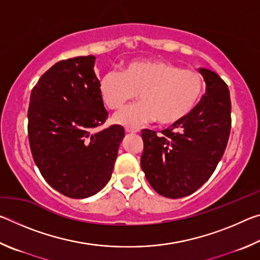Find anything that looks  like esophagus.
<instances>
[{
  "label": "esophagus",
  "mask_w": 260,
  "mask_h": 260,
  "mask_svg": "<svg viewBox=\"0 0 260 260\" xmlns=\"http://www.w3.org/2000/svg\"><path fill=\"white\" fill-rule=\"evenodd\" d=\"M125 131H126V133H132V134L139 133V132H140L139 128H133V127H126Z\"/></svg>",
  "instance_id": "esophagus-1"
}]
</instances>
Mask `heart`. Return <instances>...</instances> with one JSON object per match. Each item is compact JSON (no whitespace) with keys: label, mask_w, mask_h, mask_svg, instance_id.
Segmentation results:
<instances>
[{"label":"heart","mask_w":260,"mask_h":260,"mask_svg":"<svg viewBox=\"0 0 260 260\" xmlns=\"http://www.w3.org/2000/svg\"><path fill=\"white\" fill-rule=\"evenodd\" d=\"M201 74L160 59L132 60L121 72H105L99 94L105 107L118 110L136 94L140 102L120 110L112 118L117 125L136 127L157 120L159 125L178 124L190 113L203 95Z\"/></svg>","instance_id":"b5f03b06"}]
</instances>
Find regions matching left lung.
Instances as JSON below:
<instances>
[{
    "instance_id": "obj_1",
    "label": "left lung",
    "mask_w": 260,
    "mask_h": 260,
    "mask_svg": "<svg viewBox=\"0 0 260 260\" xmlns=\"http://www.w3.org/2000/svg\"><path fill=\"white\" fill-rule=\"evenodd\" d=\"M206 93L188 116L160 132L142 131V167L151 187L167 199H181L208 181L225 152L231 132V95L225 81L199 69Z\"/></svg>"
}]
</instances>
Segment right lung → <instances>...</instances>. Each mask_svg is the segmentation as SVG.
Wrapping results in <instances>:
<instances>
[{
  "instance_id": "1",
  "label": "right lung",
  "mask_w": 260,
  "mask_h": 260,
  "mask_svg": "<svg viewBox=\"0 0 260 260\" xmlns=\"http://www.w3.org/2000/svg\"><path fill=\"white\" fill-rule=\"evenodd\" d=\"M95 59L93 55L80 56L52 65L29 99L33 159L46 181L71 199L93 196L109 182L125 136L119 125L93 131L108 118Z\"/></svg>"
}]
</instances>
